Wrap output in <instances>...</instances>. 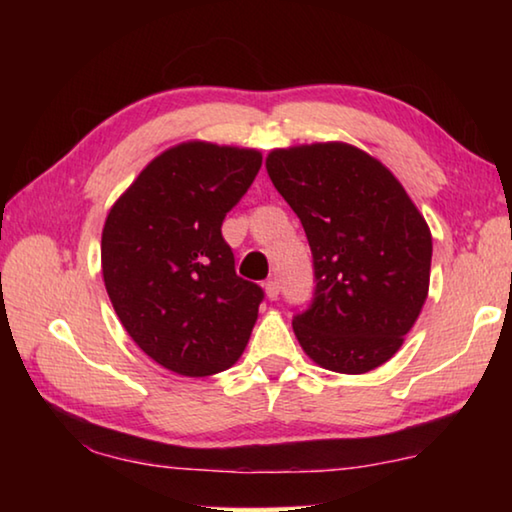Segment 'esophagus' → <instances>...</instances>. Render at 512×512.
Returning <instances> with one entry per match:
<instances>
[{
  "label": "esophagus",
  "instance_id": "1",
  "mask_svg": "<svg viewBox=\"0 0 512 512\" xmlns=\"http://www.w3.org/2000/svg\"><path fill=\"white\" fill-rule=\"evenodd\" d=\"M264 289H266V298L268 300H275L277 296H280V282H277L275 277H271V280L264 284Z\"/></svg>",
  "mask_w": 512,
  "mask_h": 512
}]
</instances>
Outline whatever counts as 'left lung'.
Returning a JSON list of instances; mask_svg holds the SVG:
<instances>
[{
	"label": "left lung",
	"instance_id": "1",
	"mask_svg": "<svg viewBox=\"0 0 512 512\" xmlns=\"http://www.w3.org/2000/svg\"><path fill=\"white\" fill-rule=\"evenodd\" d=\"M266 171L314 255V298L293 316L298 343L320 368L375 370L402 348L427 300V221L400 180L352 144L275 149Z\"/></svg>",
	"mask_w": 512,
	"mask_h": 512
}]
</instances>
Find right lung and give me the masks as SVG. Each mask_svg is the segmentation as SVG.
I'll return each instance as SVG.
<instances>
[{"mask_svg":"<svg viewBox=\"0 0 512 512\" xmlns=\"http://www.w3.org/2000/svg\"><path fill=\"white\" fill-rule=\"evenodd\" d=\"M259 167L255 149L183 142L108 212L101 271L112 307L137 348L178 375L228 370L248 345L264 291L237 275L221 225Z\"/></svg>","mask_w":512,"mask_h":512,"instance_id":"right-lung-1","label":"right lung"}]
</instances>
